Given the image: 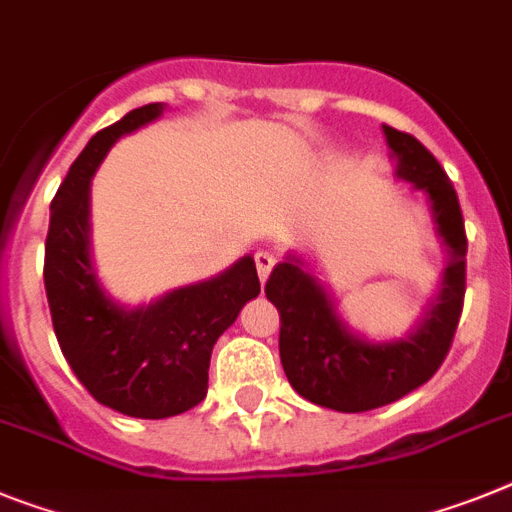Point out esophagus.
<instances>
[{"mask_svg":"<svg viewBox=\"0 0 512 512\" xmlns=\"http://www.w3.org/2000/svg\"><path fill=\"white\" fill-rule=\"evenodd\" d=\"M255 265H257V276H260V281H265V278L270 276L273 265H276V257L270 255V252H257Z\"/></svg>","mask_w":512,"mask_h":512,"instance_id":"esophagus-1","label":"esophagus"}]
</instances>
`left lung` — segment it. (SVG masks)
<instances>
[{
    "mask_svg": "<svg viewBox=\"0 0 512 512\" xmlns=\"http://www.w3.org/2000/svg\"><path fill=\"white\" fill-rule=\"evenodd\" d=\"M382 132L398 158V176L429 195L437 234L450 249L442 291L419 330L395 343L356 338L317 278L304 273L294 257L278 263L265 283V296L281 315L278 351L291 388L307 401L343 414L388 406L435 375L453 346L466 296L468 239L453 182L414 135L388 124H382Z\"/></svg>",
    "mask_w": 512,
    "mask_h": 512,
    "instance_id": "left-lung-1",
    "label": "left lung"
}]
</instances>
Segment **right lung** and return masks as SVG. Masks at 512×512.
I'll return each mask as SVG.
<instances>
[{
    "label": "right lung",
    "instance_id": "right-lung-1",
    "mask_svg": "<svg viewBox=\"0 0 512 512\" xmlns=\"http://www.w3.org/2000/svg\"><path fill=\"white\" fill-rule=\"evenodd\" d=\"M161 111V103H148L90 137L51 200L44 255L46 299L64 359L98 403L135 419L195 409L208 393L213 343L260 294L252 257L150 307L122 309L98 289L88 257L90 176L117 137Z\"/></svg>",
    "mask_w": 512,
    "mask_h": 512
}]
</instances>
